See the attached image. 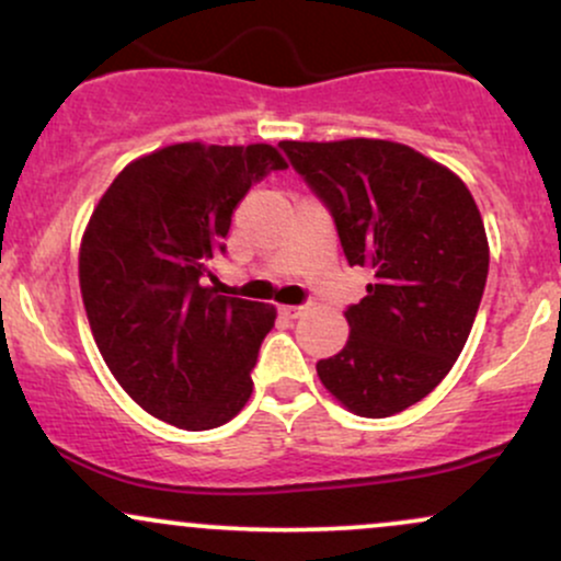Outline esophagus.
<instances>
[{"mask_svg":"<svg viewBox=\"0 0 561 561\" xmlns=\"http://www.w3.org/2000/svg\"><path fill=\"white\" fill-rule=\"evenodd\" d=\"M306 311H308V306H285V308H282V317L300 319Z\"/></svg>","mask_w":561,"mask_h":561,"instance_id":"34e87169","label":"esophagus"}]
</instances>
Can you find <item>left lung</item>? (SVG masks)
Returning a JSON list of instances; mask_svg holds the SVG:
<instances>
[{
    "label": "left lung",
    "mask_w": 561,
    "mask_h": 561,
    "mask_svg": "<svg viewBox=\"0 0 561 561\" xmlns=\"http://www.w3.org/2000/svg\"><path fill=\"white\" fill-rule=\"evenodd\" d=\"M279 147L332 214L347 263L371 272L345 311L351 337L317 364L319 379L353 414H398L448 375L478 317L491 253L474 197L398 141Z\"/></svg>",
    "instance_id": "obj_1"
}]
</instances>
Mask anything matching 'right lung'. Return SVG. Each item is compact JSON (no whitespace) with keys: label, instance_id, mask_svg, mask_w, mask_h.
<instances>
[{"label":"right lung","instance_id":"1","mask_svg":"<svg viewBox=\"0 0 561 561\" xmlns=\"http://www.w3.org/2000/svg\"><path fill=\"white\" fill-rule=\"evenodd\" d=\"M272 145L182 141L134 160L96 203L79 255L89 327L118 385L158 420L214 430L240 414L276 311L218 295L210 261Z\"/></svg>","mask_w":561,"mask_h":561}]
</instances>
